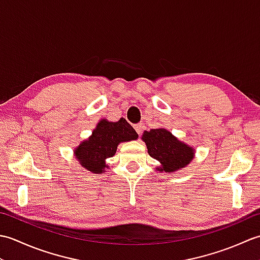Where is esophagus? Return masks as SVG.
I'll return each mask as SVG.
<instances>
[{
	"label": "esophagus",
	"mask_w": 260,
	"mask_h": 260,
	"mask_svg": "<svg viewBox=\"0 0 260 260\" xmlns=\"http://www.w3.org/2000/svg\"><path fill=\"white\" fill-rule=\"evenodd\" d=\"M134 128H135V131L137 132V134H139V135L142 134V132H143V125H142V124H136V125H134Z\"/></svg>",
	"instance_id": "1"
}]
</instances>
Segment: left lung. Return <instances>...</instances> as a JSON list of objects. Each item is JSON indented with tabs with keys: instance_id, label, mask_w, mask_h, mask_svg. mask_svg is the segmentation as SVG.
<instances>
[{
	"instance_id": "left-lung-1",
	"label": "left lung",
	"mask_w": 260,
	"mask_h": 260,
	"mask_svg": "<svg viewBox=\"0 0 260 260\" xmlns=\"http://www.w3.org/2000/svg\"><path fill=\"white\" fill-rule=\"evenodd\" d=\"M150 155L161 163L156 170L161 172H175L185 168L194 156V148L181 142L165 128L145 131L142 136Z\"/></svg>"
}]
</instances>
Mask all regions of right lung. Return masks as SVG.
Wrapping results in <instances>:
<instances>
[{
    "mask_svg": "<svg viewBox=\"0 0 260 260\" xmlns=\"http://www.w3.org/2000/svg\"><path fill=\"white\" fill-rule=\"evenodd\" d=\"M137 137L139 135L126 119H102L89 139L82 141L74 153L82 168L95 174L103 173L108 168L106 159L115 155L119 143L134 141Z\"/></svg>",
    "mask_w": 260,
    "mask_h": 260,
    "instance_id": "right-lung-1",
    "label": "right lung"
}]
</instances>
